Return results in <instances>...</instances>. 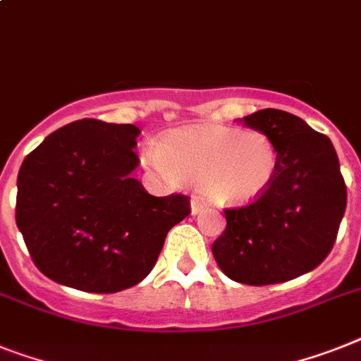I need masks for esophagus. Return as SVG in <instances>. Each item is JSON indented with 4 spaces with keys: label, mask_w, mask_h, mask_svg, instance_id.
I'll list each match as a JSON object with an SVG mask.
<instances>
[{
    "label": "esophagus",
    "mask_w": 361,
    "mask_h": 361,
    "mask_svg": "<svg viewBox=\"0 0 361 361\" xmlns=\"http://www.w3.org/2000/svg\"><path fill=\"white\" fill-rule=\"evenodd\" d=\"M204 207H207V204H204V202H202L201 199H199V197H192V214L202 212V210H204Z\"/></svg>",
    "instance_id": "1"
}]
</instances>
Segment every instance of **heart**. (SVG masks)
I'll return each mask as SVG.
<instances>
[{
    "instance_id": "1",
    "label": "heart",
    "mask_w": 361,
    "mask_h": 361,
    "mask_svg": "<svg viewBox=\"0 0 361 361\" xmlns=\"http://www.w3.org/2000/svg\"><path fill=\"white\" fill-rule=\"evenodd\" d=\"M154 168L188 183L216 204H245L273 183L276 147L260 130L240 133L225 127H188L164 136Z\"/></svg>"
}]
</instances>
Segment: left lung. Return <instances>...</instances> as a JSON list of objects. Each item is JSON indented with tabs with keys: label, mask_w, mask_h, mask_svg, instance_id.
Listing matches in <instances>:
<instances>
[{
	"label": "left lung",
	"mask_w": 361,
	"mask_h": 361,
	"mask_svg": "<svg viewBox=\"0 0 361 361\" xmlns=\"http://www.w3.org/2000/svg\"><path fill=\"white\" fill-rule=\"evenodd\" d=\"M276 147L273 183L255 201L225 208L227 227L212 243L217 266L249 286L281 284L329 256L347 207V186L329 136L276 109L243 118Z\"/></svg>",
	"instance_id": "obj_1"
}]
</instances>
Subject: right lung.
<instances>
[{"mask_svg":"<svg viewBox=\"0 0 361 361\" xmlns=\"http://www.w3.org/2000/svg\"><path fill=\"white\" fill-rule=\"evenodd\" d=\"M138 127L85 118L47 136L18 173L16 225L35 266L88 293H116L149 275L190 197H154L130 177Z\"/></svg>","mask_w":361,"mask_h":361,"instance_id":"1","label":"right lung"}]
</instances>
